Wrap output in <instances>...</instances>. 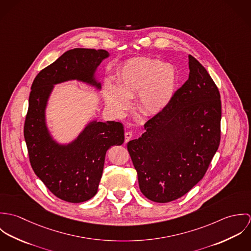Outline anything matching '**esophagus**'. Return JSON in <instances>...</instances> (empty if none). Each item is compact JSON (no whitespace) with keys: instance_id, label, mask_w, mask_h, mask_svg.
<instances>
[{"instance_id":"esophagus-1","label":"esophagus","mask_w":251,"mask_h":251,"mask_svg":"<svg viewBox=\"0 0 251 251\" xmlns=\"http://www.w3.org/2000/svg\"><path fill=\"white\" fill-rule=\"evenodd\" d=\"M132 136H133V133L131 132V131H126V133H125V138H126V142H128L131 138H132Z\"/></svg>"}]
</instances>
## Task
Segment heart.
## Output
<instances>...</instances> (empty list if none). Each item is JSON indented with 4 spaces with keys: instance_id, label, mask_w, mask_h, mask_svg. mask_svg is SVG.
Masks as SVG:
<instances>
[{
    "instance_id": "obj_1",
    "label": "heart",
    "mask_w": 251,
    "mask_h": 251,
    "mask_svg": "<svg viewBox=\"0 0 251 251\" xmlns=\"http://www.w3.org/2000/svg\"><path fill=\"white\" fill-rule=\"evenodd\" d=\"M177 78V71L171 64L150 58H134L121 69L116 80L117 88L106 85L104 97L110 107L122 113L129 107V99L138 95L137 105L141 113L155 115L172 100Z\"/></svg>"
}]
</instances>
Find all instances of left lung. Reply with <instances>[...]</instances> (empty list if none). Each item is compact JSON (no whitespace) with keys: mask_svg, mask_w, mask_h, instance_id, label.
I'll return each instance as SVG.
<instances>
[{"mask_svg":"<svg viewBox=\"0 0 251 251\" xmlns=\"http://www.w3.org/2000/svg\"><path fill=\"white\" fill-rule=\"evenodd\" d=\"M189 76L170 103L127 143L144 195L174 201L203 179L220 142L221 100L206 69L188 56Z\"/></svg>","mask_w":251,"mask_h":251,"instance_id":"left-lung-1","label":"left lung"}]
</instances>
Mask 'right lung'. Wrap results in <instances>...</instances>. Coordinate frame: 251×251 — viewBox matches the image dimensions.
<instances>
[{
    "instance_id": "add662e5",
    "label": "right lung",
    "mask_w": 251,
    "mask_h": 251,
    "mask_svg": "<svg viewBox=\"0 0 251 251\" xmlns=\"http://www.w3.org/2000/svg\"><path fill=\"white\" fill-rule=\"evenodd\" d=\"M108 57L109 53L102 49L69 50L39 72L31 87L24 125L30 162L45 186L67 202H85L97 194L106 151L111 146L124 143V126L114 121H93L71 143H57L46 126L48 99L54 85L70 80L82 81L100 90L95 73Z\"/></svg>"
}]
</instances>
